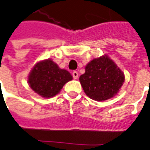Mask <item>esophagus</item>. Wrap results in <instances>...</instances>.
I'll list each match as a JSON object with an SVG mask.
<instances>
[{
	"mask_svg": "<svg viewBox=\"0 0 150 150\" xmlns=\"http://www.w3.org/2000/svg\"><path fill=\"white\" fill-rule=\"evenodd\" d=\"M72 75H73V78L75 79H78V77H79V73L77 72V71H73L72 72Z\"/></svg>",
	"mask_w": 150,
	"mask_h": 150,
	"instance_id": "1",
	"label": "esophagus"
}]
</instances>
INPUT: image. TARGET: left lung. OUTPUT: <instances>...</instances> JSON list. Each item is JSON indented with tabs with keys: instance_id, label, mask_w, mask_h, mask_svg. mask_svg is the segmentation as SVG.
<instances>
[{
	"instance_id": "obj_1",
	"label": "left lung",
	"mask_w": 150,
	"mask_h": 150,
	"mask_svg": "<svg viewBox=\"0 0 150 150\" xmlns=\"http://www.w3.org/2000/svg\"><path fill=\"white\" fill-rule=\"evenodd\" d=\"M124 81V73L108 55L93 59L86 65L84 74L79 76L85 94L95 101L116 96Z\"/></svg>"
}]
</instances>
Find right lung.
Here are the masks:
<instances>
[{"label":"right lung","mask_w":150,"mask_h":150,"mask_svg":"<svg viewBox=\"0 0 150 150\" xmlns=\"http://www.w3.org/2000/svg\"><path fill=\"white\" fill-rule=\"evenodd\" d=\"M72 79L69 71L61 69L51 59H47L38 62L33 67L28 83L36 93L48 98L58 94L63 86Z\"/></svg>","instance_id":"1"}]
</instances>
